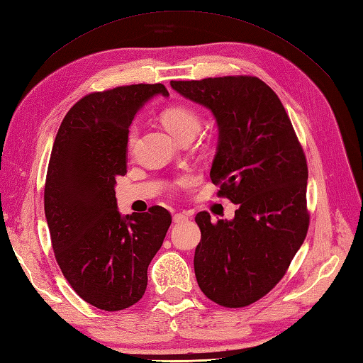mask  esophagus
I'll return each mask as SVG.
<instances>
[{
	"instance_id": "1",
	"label": "esophagus",
	"mask_w": 363,
	"mask_h": 363,
	"mask_svg": "<svg viewBox=\"0 0 363 363\" xmlns=\"http://www.w3.org/2000/svg\"><path fill=\"white\" fill-rule=\"evenodd\" d=\"M188 220V214H184V212H177L174 214V223H183Z\"/></svg>"
}]
</instances>
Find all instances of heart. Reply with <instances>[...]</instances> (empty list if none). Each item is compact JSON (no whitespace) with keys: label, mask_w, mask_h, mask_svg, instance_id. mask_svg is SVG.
Listing matches in <instances>:
<instances>
[{"label":"heart","mask_w":363,"mask_h":363,"mask_svg":"<svg viewBox=\"0 0 363 363\" xmlns=\"http://www.w3.org/2000/svg\"><path fill=\"white\" fill-rule=\"evenodd\" d=\"M160 120L164 125V128L180 140L188 135L194 137L201 126L200 115L194 109L188 108V106H182V104L169 106V108L162 111ZM135 140H137V128L132 126L129 132V138H128L129 147H134ZM189 183H191V175H182L174 182V188H184L188 186Z\"/></svg>","instance_id":"obj_1"}]
</instances>
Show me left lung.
<instances>
[{
  "instance_id": "obj_1",
  "label": "left lung",
  "mask_w": 363,
  "mask_h": 363,
  "mask_svg": "<svg viewBox=\"0 0 363 363\" xmlns=\"http://www.w3.org/2000/svg\"><path fill=\"white\" fill-rule=\"evenodd\" d=\"M186 99L206 106L220 140L211 169L218 197L238 209L231 222L199 212L201 240L194 255L200 289L226 308H243L284 279L308 226V164L288 113L257 77L229 75L171 82Z\"/></svg>"
}]
</instances>
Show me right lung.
Listing matches in <instances>:
<instances>
[{
    "instance_id": "right-lung-1",
    "label": "right lung",
    "mask_w": 363,
    "mask_h": 363,
    "mask_svg": "<svg viewBox=\"0 0 363 363\" xmlns=\"http://www.w3.org/2000/svg\"><path fill=\"white\" fill-rule=\"evenodd\" d=\"M162 83L91 92L69 109L52 146L44 212L63 276L84 302L120 311L143 297L147 267L171 226L169 211L123 218L115 183L126 174L129 126Z\"/></svg>"
}]
</instances>
